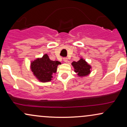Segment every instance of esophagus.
Instances as JSON below:
<instances>
[{"instance_id": "esophagus-1", "label": "esophagus", "mask_w": 127, "mask_h": 127, "mask_svg": "<svg viewBox=\"0 0 127 127\" xmlns=\"http://www.w3.org/2000/svg\"><path fill=\"white\" fill-rule=\"evenodd\" d=\"M63 61L65 63H67V62H68V59L67 57H64L63 59Z\"/></svg>"}]
</instances>
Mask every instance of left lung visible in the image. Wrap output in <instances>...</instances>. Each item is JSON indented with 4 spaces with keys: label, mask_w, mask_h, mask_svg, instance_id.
Listing matches in <instances>:
<instances>
[{
    "label": "left lung",
    "mask_w": 127,
    "mask_h": 127,
    "mask_svg": "<svg viewBox=\"0 0 127 127\" xmlns=\"http://www.w3.org/2000/svg\"><path fill=\"white\" fill-rule=\"evenodd\" d=\"M71 64L74 68V71L79 76H86L91 73V66L89 65L88 63L82 58L77 62H73Z\"/></svg>",
    "instance_id": "1"
}]
</instances>
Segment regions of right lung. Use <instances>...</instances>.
Instances as JSON below:
<instances>
[{"label":"right lung","mask_w":127,"mask_h":127,"mask_svg":"<svg viewBox=\"0 0 127 127\" xmlns=\"http://www.w3.org/2000/svg\"><path fill=\"white\" fill-rule=\"evenodd\" d=\"M61 63L58 61H52L47 54L42 58L35 60L31 63V68L33 75L41 82H47L51 80L53 74L57 71V68Z\"/></svg>","instance_id":"1"}]
</instances>
